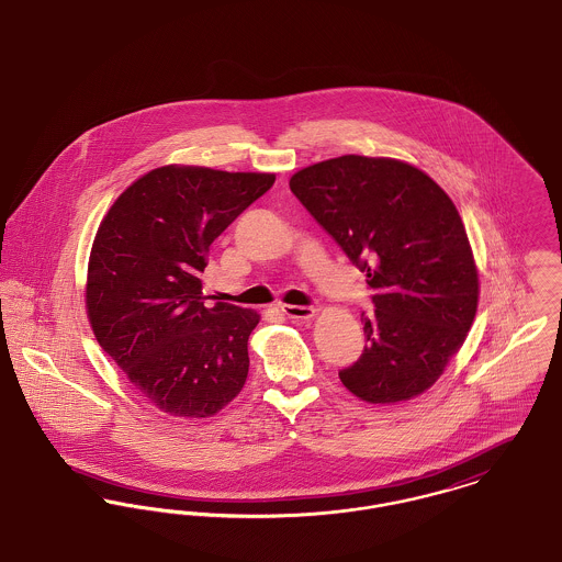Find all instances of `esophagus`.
Listing matches in <instances>:
<instances>
[{"instance_id":"34e87169","label":"esophagus","mask_w":562,"mask_h":562,"mask_svg":"<svg viewBox=\"0 0 562 562\" xmlns=\"http://www.w3.org/2000/svg\"><path fill=\"white\" fill-rule=\"evenodd\" d=\"M282 312L293 321H310L316 314V307L310 305H282Z\"/></svg>"}]
</instances>
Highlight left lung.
<instances>
[{"mask_svg": "<svg viewBox=\"0 0 562 562\" xmlns=\"http://www.w3.org/2000/svg\"><path fill=\"white\" fill-rule=\"evenodd\" d=\"M289 186L374 291L376 310L361 314L368 345L342 385L368 404L422 395L464 345L479 303L453 201L408 162L355 154L305 167Z\"/></svg>", "mask_w": 562, "mask_h": 562, "instance_id": "obj_1", "label": "left lung"}]
</instances>
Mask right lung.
I'll return each instance as SVG.
<instances>
[{"label": "right lung", "instance_id": "obj_1", "mask_svg": "<svg viewBox=\"0 0 562 562\" xmlns=\"http://www.w3.org/2000/svg\"><path fill=\"white\" fill-rule=\"evenodd\" d=\"M273 181V173L160 167L130 183L98 226L87 265L91 331L162 413L212 417L246 385L260 314L207 307L201 273L217 235Z\"/></svg>", "mask_w": 562, "mask_h": 562}]
</instances>
